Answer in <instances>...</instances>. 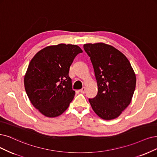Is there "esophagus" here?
Instances as JSON below:
<instances>
[{
	"label": "esophagus",
	"instance_id": "obj_1",
	"mask_svg": "<svg viewBox=\"0 0 157 157\" xmlns=\"http://www.w3.org/2000/svg\"><path fill=\"white\" fill-rule=\"evenodd\" d=\"M79 92H81V93L84 94V93H85V92H86V89H85V87H83V88H82V89L79 90Z\"/></svg>",
	"mask_w": 157,
	"mask_h": 157
}]
</instances>
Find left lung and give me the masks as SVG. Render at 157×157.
Wrapping results in <instances>:
<instances>
[{
  "label": "left lung",
  "mask_w": 157,
  "mask_h": 157,
  "mask_svg": "<svg viewBox=\"0 0 157 157\" xmlns=\"http://www.w3.org/2000/svg\"><path fill=\"white\" fill-rule=\"evenodd\" d=\"M90 57L98 85V94L89 103L101 119L118 118L128 107L136 86V75L126 56L103 43L83 45Z\"/></svg>",
  "instance_id": "left-lung-1"
}]
</instances>
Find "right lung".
Masks as SVG:
<instances>
[{"label":"right lung","instance_id":"add662e5","mask_svg":"<svg viewBox=\"0 0 157 157\" xmlns=\"http://www.w3.org/2000/svg\"><path fill=\"white\" fill-rule=\"evenodd\" d=\"M83 50L75 44L48 46L29 63L24 84L33 107L46 117L55 118L68 109L75 95L69 77L70 67Z\"/></svg>","mask_w":157,"mask_h":157}]
</instances>
